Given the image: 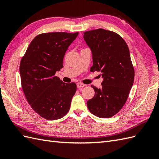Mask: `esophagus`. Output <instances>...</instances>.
Wrapping results in <instances>:
<instances>
[{"mask_svg": "<svg viewBox=\"0 0 159 159\" xmlns=\"http://www.w3.org/2000/svg\"><path fill=\"white\" fill-rule=\"evenodd\" d=\"M76 86H77V87H78V88H82V87H85V84L81 83H78L76 84Z\"/></svg>", "mask_w": 159, "mask_h": 159, "instance_id": "obj_1", "label": "esophagus"}]
</instances>
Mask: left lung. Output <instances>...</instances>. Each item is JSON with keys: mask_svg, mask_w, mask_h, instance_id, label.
Returning <instances> with one entry per match:
<instances>
[{"mask_svg": "<svg viewBox=\"0 0 159 159\" xmlns=\"http://www.w3.org/2000/svg\"><path fill=\"white\" fill-rule=\"evenodd\" d=\"M85 42L91 49V72H101L102 87L87 101L93 115L109 118L119 112L126 102L134 79V69L127 43L117 34L103 29L85 31Z\"/></svg>", "mask_w": 159, "mask_h": 159, "instance_id": "left-lung-1", "label": "left lung"}]
</instances>
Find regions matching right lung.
I'll list each match as a JSON object with an SVG mask.
<instances>
[{
  "instance_id": "right-lung-1",
  "label": "right lung",
  "mask_w": 159,
  "mask_h": 159,
  "mask_svg": "<svg viewBox=\"0 0 159 159\" xmlns=\"http://www.w3.org/2000/svg\"><path fill=\"white\" fill-rule=\"evenodd\" d=\"M78 34H39L31 41L21 60L19 72L24 94L32 109L46 120L60 119L70 109L76 85L63 83L55 74L63 68L65 53Z\"/></svg>"
}]
</instances>
